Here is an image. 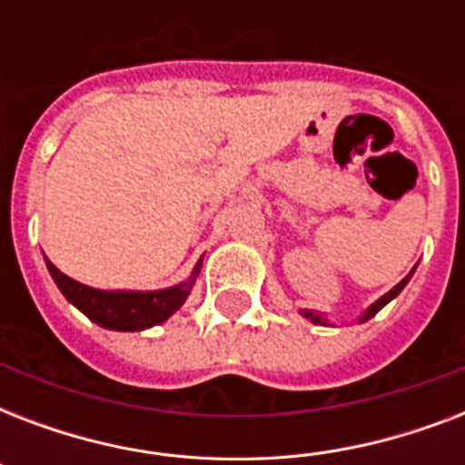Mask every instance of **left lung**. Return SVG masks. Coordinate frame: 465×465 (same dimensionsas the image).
<instances>
[{
  "label": "left lung",
  "instance_id": "obj_1",
  "mask_svg": "<svg viewBox=\"0 0 465 465\" xmlns=\"http://www.w3.org/2000/svg\"><path fill=\"white\" fill-rule=\"evenodd\" d=\"M411 275H412V272H411ZM411 275L403 277V280H401V282H398L396 287H393V290L389 292V294H383V297L379 299V302H376V304L369 306V309L364 311V313H361V318H360L361 323H364V321H369V318H371V316H376V313H379V311H381L383 306L389 304L391 299H396L398 294H401V290H403L405 284H408V280H411ZM302 313H304V316L309 318V321H313V323H321V325L328 323V321H325V318H323V313H316V311H302Z\"/></svg>",
  "mask_w": 465,
  "mask_h": 465
}]
</instances>
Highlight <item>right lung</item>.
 <instances>
[{"instance_id":"add662e5","label":"right lung","mask_w":465,"mask_h":465,"mask_svg":"<svg viewBox=\"0 0 465 465\" xmlns=\"http://www.w3.org/2000/svg\"><path fill=\"white\" fill-rule=\"evenodd\" d=\"M45 262L54 284L60 287L67 302H72L82 313H86L94 323L111 328V331H144V328H152L156 323H163L188 299L193 282H195L197 272H200V265H203V262H197L195 272L190 275V280H185L183 284H175L171 290L104 292L76 282L64 272H60L50 261Z\"/></svg>"}]
</instances>
